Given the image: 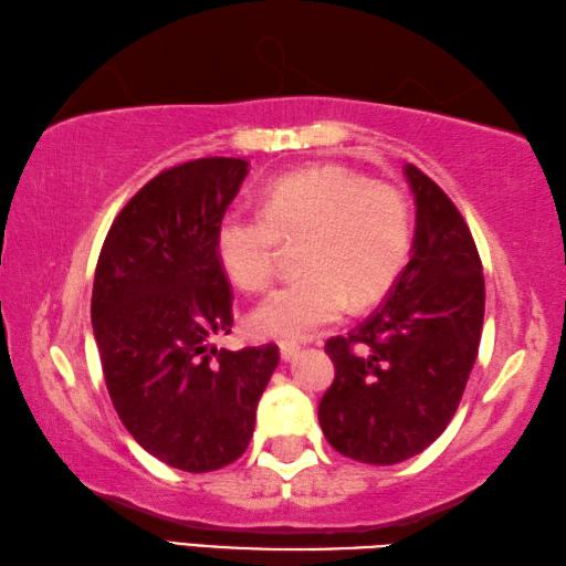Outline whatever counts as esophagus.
Instances as JSON below:
<instances>
[{"mask_svg": "<svg viewBox=\"0 0 566 566\" xmlns=\"http://www.w3.org/2000/svg\"><path fill=\"white\" fill-rule=\"evenodd\" d=\"M280 354H282L284 361H292V359L296 357V354H300V344L282 342V344H280Z\"/></svg>", "mask_w": 566, "mask_h": 566, "instance_id": "1", "label": "esophagus"}]
</instances>
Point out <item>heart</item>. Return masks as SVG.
<instances>
[{"label": "heart", "instance_id": "1", "mask_svg": "<svg viewBox=\"0 0 566 566\" xmlns=\"http://www.w3.org/2000/svg\"><path fill=\"white\" fill-rule=\"evenodd\" d=\"M306 274L280 286L252 312L262 337L306 339L369 304L395 282L411 239L409 205L389 181L344 165H312L274 179L262 212L232 209L214 232L217 260L247 292L272 284L282 239H302Z\"/></svg>", "mask_w": 566, "mask_h": 566}]
</instances>
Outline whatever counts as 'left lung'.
I'll return each mask as SVG.
<instances>
[{"mask_svg":"<svg viewBox=\"0 0 566 566\" xmlns=\"http://www.w3.org/2000/svg\"><path fill=\"white\" fill-rule=\"evenodd\" d=\"M405 175L417 205L411 260L367 322L327 342L334 381L319 401L327 442L381 467L444 432L484 324L482 260L464 217L424 171L407 165Z\"/></svg>","mask_w":566,"mask_h":566,"instance_id":"obj_1","label":"left lung"}]
</instances>
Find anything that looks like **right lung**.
Instances as JSON below:
<instances>
[{"label":"right lung","mask_w":566,"mask_h":566,"mask_svg":"<svg viewBox=\"0 0 566 566\" xmlns=\"http://www.w3.org/2000/svg\"><path fill=\"white\" fill-rule=\"evenodd\" d=\"M249 161L207 157L159 171L109 227L92 290V327L122 424L151 457L202 474L252 439L276 344L217 349L232 292L214 232Z\"/></svg>","instance_id":"add662e5"}]
</instances>
